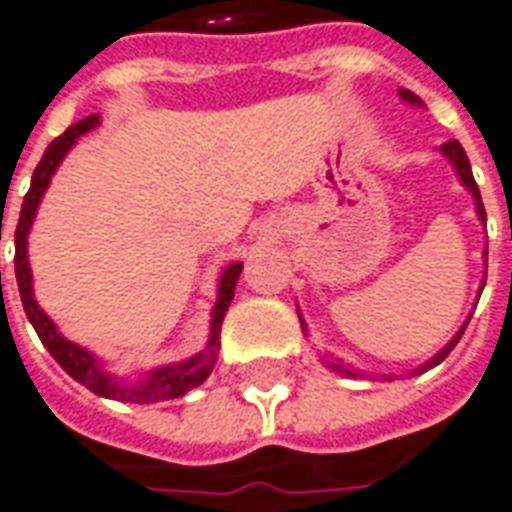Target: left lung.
<instances>
[{
	"label": "left lung",
	"instance_id": "1",
	"mask_svg": "<svg viewBox=\"0 0 512 512\" xmlns=\"http://www.w3.org/2000/svg\"><path fill=\"white\" fill-rule=\"evenodd\" d=\"M399 96H402V102H407V105H413V107H424V102L418 99L413 91H407V88H399ZM438 152H441L449 163H452V169H455L457 174V180H460V185L466 188L468 194L474 196V205H477V219L485 224V207H482V196H480V188H477V182H474V174H471V163H468V157L466 152H463V146L457 144V141H446V144L438 146ZM482 260H485V271H482V282H480V291L485 288V274H488V246H485V252H482ZM296 313H299V307H296ZM468 318H471V313H468ZM468 318L463 321V327L452 335V341L446 343L443 346L441 352L438 355H432L427 363H421L418 368H413V371H407V377H416V374H424V371H430V368H435L438 363H443L446 360V355L452 352L457 346V341H460V335H463V330H466V324H468ZM299 321H302V332L307 335V324H305V318H302V313H299ZM321 363L327 368H332L335 374H343V377H352V380H357V377H368L366 371L363 368H355V366H349V363H343L341 357H321ZM382 380H393V374H382Z\"/></svg>",
	"mask_w": 512,
	"mask_h": 512
}]
</instances>
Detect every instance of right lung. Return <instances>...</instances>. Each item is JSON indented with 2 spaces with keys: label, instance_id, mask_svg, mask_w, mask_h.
<instances>
[{
  "label": "right lung",
  "instance_id": "obj_1",
  "mask_svg": "<svg viewBox=\"0 0 512 512\" xmlns=\"http://www.w3.org/2000/svg\"><path fill=\"white\" fill-rule=\"evenodd\" d=\"M99 127V116H88V119L71 124L69 130L63 132L60 138H55L52 144L46 146L44 157L38 163V169L32 174L30 191L24 196V205H21L19 224H16V282H19L21 305L24 313L30 318V324L38 332V338L49 349V355L55 357L60 368L74 377V380L85 385L88 391H94L96 396H105V399H116V402H132V405H152V402H166V399H177L182 393H188L196 385L210 377V371L219 360L221 349V321L227 316V307H230L232 296H235V282L241 277V268L244 263H230L224 266L219 274V296H216V305L210 310V335H207V346L202 352H196L194 357H185L180 363H169V366H157L152 371L141 374L138 380H127L119 377L113 371H107L105 360L96 357L94 352H88L80 343L63 338L57 324L52 318L46 316L41 305L35 302V293H32V268L30 257H27V238H30L32 221L38 213V205L44 199L49 182L55 177L57 166L63 163V157L69 155L71 146L80 141L85 132H91ZM2 230V224H0ZM2 241V235H0Z\"/></svg>",
  "mask_w": 512,
  "mask_h": 512
}]
</instances>
